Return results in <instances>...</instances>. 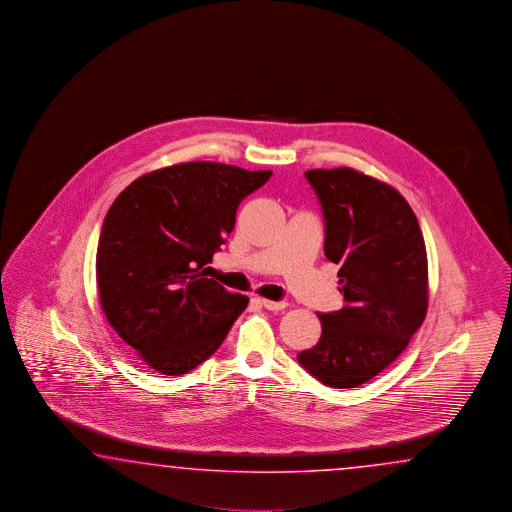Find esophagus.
Masks as SVG:
<instances>
[{"label": "esophagus", "instance_id": "34e87169", "mask_svg": "<svg viewBox=\"0 0 512 512\" xmlns=\"http://www.w3.org/2000/svg\"><path fill=\"white\" fill-rule=\"evenodd\" d=\"M260 302L269 311H282L287 307V302H272V300H265V298H261Z\"/></svg>", "mask_w": 512, "mask_h": 512}]
</instances>
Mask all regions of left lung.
Listing matches in <instances>:
<instances>
[{"mask_svg": "<svg viewBox=\"0 0 512 512\" xmlns=\"http://www.w3.org/2000/svg\"><path fill=\"white\" fill-rule=\"evenodd\" d=\"M305 179L322 207L324 254L340 265L346 305L318 313L322 337L296 359L326 386L357 388L388 368L425 320V240L392 186L344 166L309 170Z\"/></svg>", "mask_w": 512, "mask_h": 512, "instance_id": "8db88e82", "label": "left lung"}]
</instances>
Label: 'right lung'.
I'll use <instances>...</instances> for the list:
<instances>
[{
  "mask_svg": "<svg viewBox=\"0 0 512 512\" xmlns=\"http://www.w3.org/2000/svg\"><path fill=\"white\" fill-rule=\"evenodd\" d=\"M271 170L181 163L135 179L108 210L97 249L100 305L142 362L163 375L197 368L249 298L207 278L241 201Z\"/></svg>",
  "mask_w": 512,
  "mask_h": 512,
  "instance_id": "obj_1",
  "label": "right lung"
}]
</instances>
